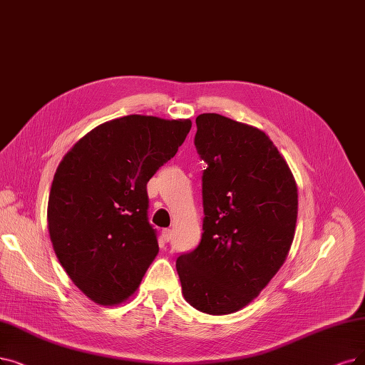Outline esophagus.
<instances>
[{"label": "esophagus", "instance_id": "esophagus-1", "mask_svg": "<svg viewBox=\"0 0 365 365\" xmlns=\"http://www.w3.org/2000/svg\"><path fill=\"white\" fill-rule=\"evenodd\" d=\"M162 238L168 242V241H170V238H172V230L170 229H163L162 230Z\"/></svg>", "mask_w": 365, "mask_h": 365}]
</instances>
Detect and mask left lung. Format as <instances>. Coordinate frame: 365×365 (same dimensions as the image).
Masks as SVG:
<instances>
[{
	"instance_id": "left-lung-1",
	"label": "left lung",
	"mask_w": 365,
	"mask_h": 365,
	"mask_svg": "<svg viewBox=\"0 0 365 365\" xmlns=\"http://www.w3.org/2000/svg\"><path fill=\"white\" fill-rule=\"evenodd\" d=\"M203 225L199 245L177 259L185 301L212 316L250 304L280 269L295 235L294 175L262 130L218 113L196 118Z\"/></svg>"
}]
</instances>
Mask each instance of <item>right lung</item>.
<instances>
[{"label":"right lung","mask_w":365,"mask_h":365,"mask_svg":"<svg viewBox=\"0 0 365 365\" xmlns=\"http://www.w3.org/2000/svg\"><path fill=\"white\" fill-rule=\"evenodd\" d=\"M190 120L127 115L81 138L53 175L48 227L55 255L91 301L116 305L158 253L147 182L177 154Z\"/></svg>","instance_id":"1"}]
</instances>
